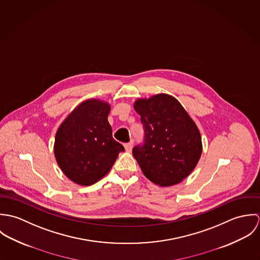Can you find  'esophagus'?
I'll list each match as a JSON object with an SVG mask.
<instances>
[{
    "instance_id": "obj_1",
    "label": "esophagus",
    "mask_w": 260,
    "mask_h": 260,
    "mask_svg": "<svg viewBox=\"0 0 260 260\" xmlns=\"http://www.w3.org/2000/svg\"><path fill=\"white\" fill-rule=\"evenodd\" d=\"M124 147H125V150H126L127 152H130V151L132 150V147H133V142H129V143H126V144L124 145Z\"/></svg>"
}]
</instances>
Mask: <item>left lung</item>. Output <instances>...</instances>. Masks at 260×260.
<instances>
[{
  "label": "left lung",
  "instance_id": "8db88e82",
  "mask_svg": "<svg viewBox=\"0 0 260 260\" xmlns=\"http://www.w3.org/2000/svg\"><path fill=\"white\" fill-rule=\"evenodd\" d=\"M145 131L133 156L149 180L162 187L183 181L202 153L199 129L180 102L168 94L139 98L133 105Z\"/></svg>",
  "mask_w": 260,
  "mask_h": 260
}]
</instances>
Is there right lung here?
Instances as JSON below:
<instances>
[{
    "label": "right lung",
    "mask_w": 260,
    "mask_h": 260,
    "mask_svg": "<svg viewBox=\"0 0 260 260\" xmlns=\"http://www.w3.org/2000/svg\"><path fill=\"white\" fill-rule=\"evenodd\" d=\"M111 106L100 99L80 103L59 126L54 154L62 172L76 184L102 179L124 147L113 139L108 122Z\"/></svg>",
    "instance_id": "add662e5"
}]
</instances>
